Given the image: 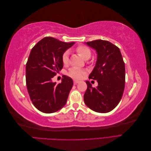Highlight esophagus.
Listing matches in <instances>:
<instances>
[{
	"instance_id": "obj_1",
	"label": "esophagus",
	"mask_w": 151,
	"mask_h": 151,
	"mask_svg": "<svg viewBox=\"0 0 151 151\" xmlns=\"http://www.w3.org/2000/svg\"><path fill=\"white\" fill-rule=\"evenodd\" d=\"M79 83V81H76V80H74V83L75 84H77V83Z\"/></svg>"
}]
</instances>
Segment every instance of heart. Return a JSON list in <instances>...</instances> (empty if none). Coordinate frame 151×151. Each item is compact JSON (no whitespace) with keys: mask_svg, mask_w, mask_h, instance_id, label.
Wrapping results in <instances>:
<instances>
[{"mask_svg":"<svg viewBox=\"0 0 151 151\" xmlns=\"http://www.w3.org/2000/svg\"><path fill=\"white\" fill-rule=\"evenodd\" d=\"M76 51L80 55L83 57L84 60H88L91 55V52L90 49L86 46L81 45L77 47ZM68 56H69V52L68 50L65 51L62 54V60L63 64H67L68 62ZM85 74V71L84 70L80 69L77 68H72L68 72V76L76 79H80Z\"/></svg>","mask_w":151,"mask_h":151,"instance_id":"1","label":"heart"}]
</instances>
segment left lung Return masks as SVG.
<instances>
[{"label":"left lung","mask_w":151,"mask_h":151,"mask_svg":"<svg viewBox=\"0 0 151 151\" xmlns=\"http://www.w3.org/2000/svg\"><path fill=\"white\" fill-rule=\"evenodd\" d=\"M85 43L97 53L96 63L89 78L96 80L98 85L93 88L88 81L86 82L84 103L96 112H109L120 103L125 88V68L120 50L102 40Z\"/></svg>","instance_id":"obj_1"}]
</instances>
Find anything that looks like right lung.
<instances>
[{
    "label": "right lung",
    "mask_w": 151,
    "mask_h": 151,
    "mask_svg": "<svg viewBox=\"0 0 151 151\" xmlns=\"http://www.w3.org/2000/svg\"><path fill=\"white\" fill-rule=\"evenodd\" d=\"M74 43L45 37L32 48L26 65V82L31 101L39 111L54 113L66 104L72 79L65 76L57 84L52 78L63 68L62 54Z\"/></svg>",
    "instance_id": "obj_1"
}]
</instances>
